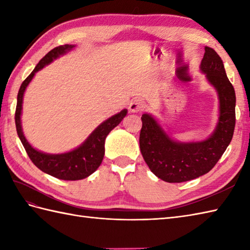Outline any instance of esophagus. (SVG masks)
<instances>
[{"label": "esophagus", "mask_w": 250, "mask_h": 250, "mask_svg": "<svg viewBox=\"0 0 250 250\" xmlns=\"http://www.w3.org/2000/svg\"><path fill=\"white\" fill-rule=\"evenodd\" d=\"M144 102L140 99L132 100L129 104V109L131 113H139V111H142L144 109Z\"/></svg>", "instance_id": "obj_1"}]
</instances>
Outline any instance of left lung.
Instances as JSON below:
<instances>
[{
    "label": "left lung",
    "mask_w": 250,
    "mask_h": 250,
    "mask_svg": "<svg viewBox=\"0 0 250 250\" xmlns=\"http://www.w3.org/2000/svg\"><path fill=\"white\" fill-rule=\"evenodd\" d=\"M200 70L215 88L219 100L216 128L198 142L173 140L151 114L142 116L141 152L150 171L167 183H183L208 173L229 146L235 126V91L228 78L221 58L205 46Z\"/></svg>",
    "instance_id": "left-lung-1"
}]
</instances>
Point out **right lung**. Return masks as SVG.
<instances>
[{
	"label": "right lung",
	"mask_w": 250,
	"mask_h": 250,
	"mask_svg": "<svg viewBox=\"0 0 250 250\" xmlns=\"http://www.w3.org/2000/svg\"><path fill=\"white\" fill-rule=\"evenodd\" d=\"M74 48H75V45H62L56 47L39 62V64L21 83L17 97V107H16L15 113L16 129H17L18 136L32 162L41 171L63 180L83 179L97 171L104 158L106 136L115 126L120 124L128 113V110L125 108L120 113L109 117L108 119H106L98 125L81 145L71 151L63 153H46L35 149L30 144L28 140L25 139L22 125H21V114H22V103L25 89L37 72Z\"/></svg>",
	"instance_id": "right-lung-1"
}]
</instances>
